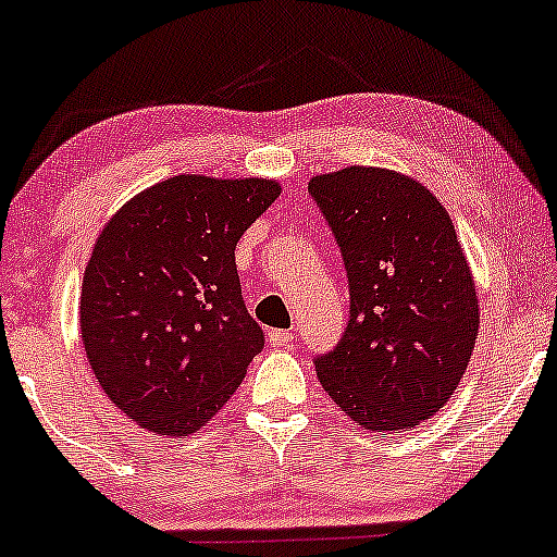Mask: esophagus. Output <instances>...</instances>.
Wrapping results in <instances>:
<instances>
[{
    "label": "esophagus",
    "instance_id": "34e87169",
    "mask_svg": "<svg viewBox=\"0 0 557 557\" xmlns=\"http://www.w3.org/2000/svg\"><path fill=\"white\" fill-rule=\"evenodd\" d=\"M295 335L289 331H268V343L272 348H289L293 346Z\"/></svg>",
    "mask_w": 557,
    "mask_h": 557
}]
</instances>
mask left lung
I'll list each match as a JSON object with an SVG mask.
<instances>
[{
    "label": "left lung",
    "instance_id": "8db88e82",
    "mask_svg": "<svg viewBox=\"0 0 557 557\" xmlns=\"http://www.w3.org/2000/svg\"><path fill=\"white\" fill-rule=\"evenodd\" d=\"M341 249L348 325L320 354L327 396L371 432L434 417L472 356L480 308L449 214L429 189L388 169L348 166L308 184Z\"/></svg>",
    "mask_w": 557,
    "mask_h": 557
}]
</instances>
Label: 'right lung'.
Returning <instances> with one entry per match:
<instances>
[{
	"label": "right lung",
	"mask_w": 557,
	"mask_h": 557,
	"mask_svg": "<svg viewBox=\"0 0 557 557\" xmlns=\"http://www.w3.org/2000/svg\"><path fill=\"white\" fill-rule=\"evenodd\" d=\"M277 197L270 178L184 174L140 191L100 232L83 277V346L138 426L199 432L262 350L234 247Z\"/></svg>",
	"instance_id": "obj_1"
}]
</instances>
